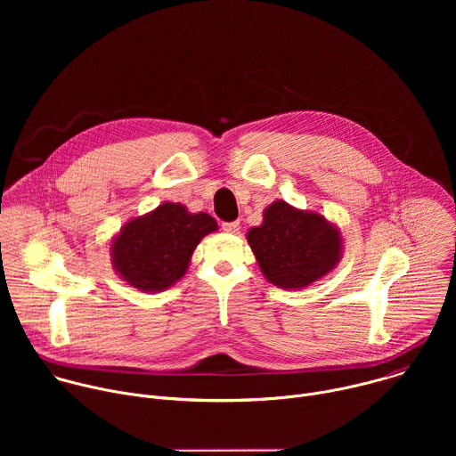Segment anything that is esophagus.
Segmentation results:
<instances>
[{
	"mask_svg": "<svg viewBox=\"0 0 456 456\" xmlns=\"http://www.w3.org/2000/svg\"><path fill=\"white\" fill-rule=\"evenodd\" d=\"M222 229H224L225 232H229V234H234V232L240 231V222H224V224H222Z\"/></svg>",
	"mask_w": 456,
	"mask_h": 456,
	"instance_id": "34e87169",
	"label": "esophagus"
}]
</instances>
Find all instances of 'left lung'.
<instances>
[{
	"label": "left lung",
	"instance_id": "left-lung-1",
	"mask_svg": "<svg viewBox=\"0 0 456 456\" xmlns=\"http://www.w3.org/2000/svg\"><path fill=\"white\" fill-rule=\"evenodd\" d=\"M247 241L267 281L289 290L330 274L343 256V236L332 222L285 200L265 208L262 225L247 232Z\"/></svg>",
	"mask_w": 456,
	"mask_h": 456
}]
</instances>
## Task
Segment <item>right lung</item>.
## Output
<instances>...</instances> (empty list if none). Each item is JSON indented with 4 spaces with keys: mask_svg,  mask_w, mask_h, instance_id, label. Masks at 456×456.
I'll use <instances>...</instances> for the list:
<instances>
[{
    "mask_svg": "<svg viewBox=\"0 0 456 456\" xmlns=\"http://www.w3.org/2000/svg\"><path fill=\"white\" fill-rule=\"evenodd\" d=\"M215 231L218 224L211 215L164 202L120 227L110 245L111 265L129 287L162 292L185 274L194 248Z\"/></svg>",
    "mask_w": 456,
    "mask_h": 456,
    "instance_id": "obj_1",
    "label": "right lung"
}]
</instances>
